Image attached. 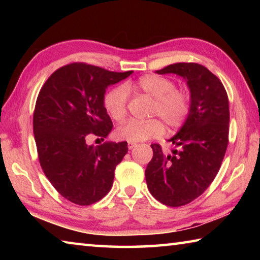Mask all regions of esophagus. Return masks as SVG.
Masks as SVG:
<instances>
[{"label": "esophagus", "instance_id": "34e87169", "mask_svg": "<svg viewBox=\"0 0 260 260\" xmlns=\"http://www.w3.org/2000/svg\"><path fill=\"white\" fill-rule=\"evenodd\" d=\"M127 147H128L129 150H132V149L136 147V143L135 142H127Z\"/></svg>", "mask_w": 260, "mask_h": 260}]
</instances>
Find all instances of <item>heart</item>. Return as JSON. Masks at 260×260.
<instances>
[{
    "label": "heart",
    "mask_w": 260,
    "mask_h": 260,
    "mask_svg": "<svg viewBox=\"0 0 260 260\" xmlns=\"http://www.w3.org/2000/svg\"><path fill=\"white\" fill-rule=\"evenodd\" d=\"M133 86L140 91L151 96L153 100L152 114L159 116L171 128L181 127L188 119L191 111V96L188 91L175 88L174 81L170 78L157 74H144L133 82ZM128 90L127 86L120 85L110 89L104 95L103 104L112 119L120 121L127 113ZM165 127L158 119L148 121L127 120L118 127L116 135L118 139L128 142H141L149 139L160 138Z\"/></svg>",
    "instance_id": "obj_1"
}]
</instances>
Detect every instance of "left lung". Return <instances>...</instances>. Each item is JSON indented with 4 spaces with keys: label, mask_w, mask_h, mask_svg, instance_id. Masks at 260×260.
Here are the masks:
<instances>
[{
    "label": "left lung",
    "mask_w": 260,
    "mask_h": 260,
    "mask_svg": "<svg viewBox=\"0 0 260 260\" xmlns=\"http://www.w3.org/2000/svg\"><path fill=\"white\" fill-rule=\"evenodd\" d=\"M156 72L181 76L190 89V114L170 140L178 149L166 155L160 144H151L153 156L146 170L151 195L178 208L201 196L219 172L228 146L230 103L222 82L203 65L175 63Z\"/></svg>",
    "instance_id": "left-lung-1"
}]
</instances>
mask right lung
<instances>
[{
	"mask_svg": "<svg viewBox=\"0 0 260 260\" xmlns=\"http://www.w3.org/2000/svg\"><path fill=\"white\" fill-rule=\"evenodd\" d=\"M132 72L77 61L56 70L38 95L33 132L39 161L56 190L74 204L103 199L112 187L116 166L128 151L125 141L96 147L87 141L90 136L103 141L111 132L105 89Z\"/></svg>",
	"mask_w": 260,
	"mask_h": 260,
	"instance_id": "add662e5",
	"label": "right lung"
}]
</instances>
